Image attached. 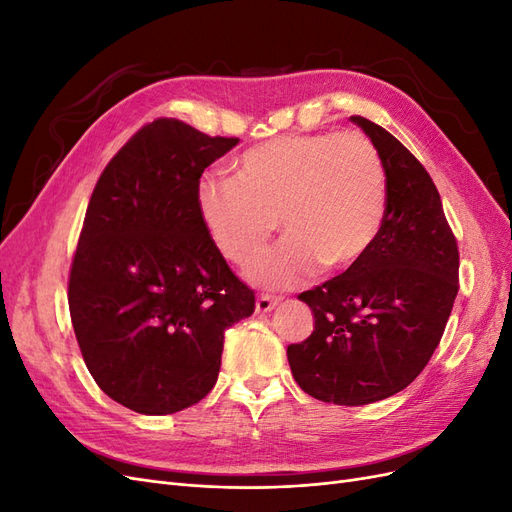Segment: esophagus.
Wrapping results in <instances>:
<instances>
[{"instance_id": "obj_1", "label": "esophagus", "mask_w": 512, "mask_h": 512, "mask_svg": "<svg viewBox=\"0 0 512 512\" xmlns=\"http://www.w3.org/2000/svg\"><path fill=\"white\" fill-rule=\"evenodd\" d=\"M280 303V299L277 297H269V294H260V297L256 299V312L258 314H267L271 312V309Z\"/></svg>"}]
</instances>
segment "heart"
Masks as SVG:
<instances>
[{"label":"heart","mask_w":512,"mask_h":512,"mask_svg":"<svg viewBox=\"0 0 512 512\" xmlns=\"http://www.w3.org/2000/svg\"><path fill=\"white\" fill-rule=\"evenodd\" d=\"M386 207V170L363 134H292L247 149L235 179L207 177L198 211L215 247L260 286L303 284L320 265L346 269L374 245Z\"/></svg>","instance_id":"b5f03b06"}]
</instances>
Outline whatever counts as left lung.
Here are the masks:
<instances>
[{"label": "left lung", "mask_w": 512, "mask_h": 512, "mask_svg": "<svg viewBox=\"0 0 512 512\" xmlns=\"http://www.w3.org/2000/svg\"><path fill=\"white\" fill-rule=\"evenodd\" d=\"M350 119L382 158L384 220L363 258L299 294L314 331L288 346V363L307 395L365 406L404 391L429 363L459 290V250L425 166L378 123Z\"/></svg>", "instance_id": "left-lung-1"}]
</instances>
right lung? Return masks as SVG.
Here are the masks:
<instances>
[{
  "instance_id": "1",
  "label": "right lung",
  "mask_w": 512,
  "mask_h": 512,
  "mask_svg": "<svg viewBox=\"0 0 512 512\" xmlns=\"http://www.w3.org/2000/svg\"><path fill=\"white\" fill-rule=\"evenodd\" d=\"M239 143L160 117L106 164L68 277L83 361L138 414L198 404L220 374L224 331L254 314L198 211L203 170Z\"/></svg>"
}]
</instances>
